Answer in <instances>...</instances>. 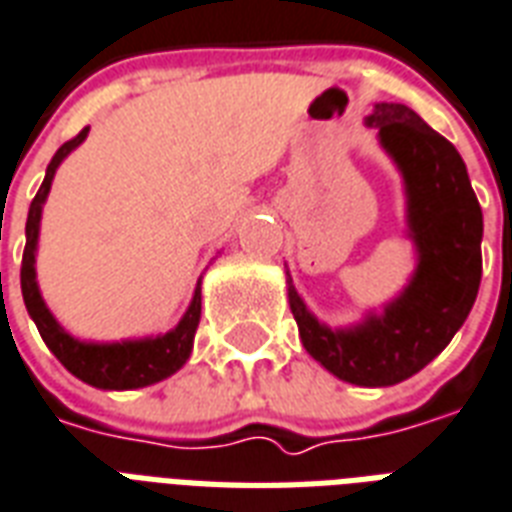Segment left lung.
<instances>
[{"label":"left lung","mask_w":512,"mask_h":512,"mask_svg":"<svg viewBox=\"0 0 512 512\" xmlns=\"http://www.w3.org/2000/svg\"><path fill=\"white\" fill-rule=\"evenodd\" d=\"M403 174L416 273L384 314L349 330L322 325L287 279L300 341L333 376L357 386L400 384L446 349L481 287L483 214L467 166L446 136L405 104H376L365 120Z\"/></svg>","instance_id":"obj_1"}]
</instances>
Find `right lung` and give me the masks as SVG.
I'll use <instances>...</instances> for the list:
<instances>
[{"instance_id": "obj_1", "label": "right lung", "mask_w": 512, "mask_h": 512, "mask_svg": "<svg viewBox=\"0 0 512 512\" xmlns=\"http://www.w3.org/2000/svg\"><path fill=\"white\" fill-rule=\"evenodd\" d=\"M88 136V128L64 142L48 163L45 179L39 185L37 195L29 206V220H26V249H23L21 263V292L23 303L29 317L34 319L42 341L48 343V349L56 354V360L64 365L72 376H77L85 384L96 389H139V386L158 384L171 373H177L193 351V338L201 319V282L195 287V295L190 300V308L185 317L179 319V325L166 335L155 338H139V341L123 343H85L69 335L64 327L58 325L53 314L45 306V300L39 295L37 271H34V255H37V236H39V217H42V204L53 185V174L61 166L66 155L83 142Z\"/></svg>"}]
</instances>
